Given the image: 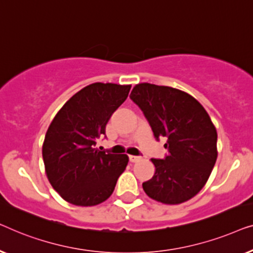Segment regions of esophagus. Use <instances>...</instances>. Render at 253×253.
I'll return each instance as SVG.
<instances>
[{
    "instance_id": "obj_1",
    "label": "esophagus",
    "mask_w": 253,
    "mask_h": 253,
    "mask_svg": "<svg viewBox=\"0 0 253 253\" xmlns=\"http://www.w3.org/2000/svg\"><path fill=\"white\" fill-rule=\"evenodd\" d=\"M138 161H141V157H138V156H129L130 163H136Z\"/></svg>"
}]
</instances>
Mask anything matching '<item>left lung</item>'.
<instances>
[{"instance_id":"8db88e82","label":"left lung","mask_w":253,"mask_h":253,"mask_svg":"<svg viewBox=\"0 0 253 253\" xmlns=\"http://www.w3.org/2000/svg\"><path fill=\"white\" fill-rule=\"evenodd\" d=\"M129 97L143 111L156 140H167L169 155L151 159L156 172L142 183L145 194L163 204L189 201L208 182L218 157V134L209 113L196 98L172 87L138 84Z\"/></svg>"}]
</instances>
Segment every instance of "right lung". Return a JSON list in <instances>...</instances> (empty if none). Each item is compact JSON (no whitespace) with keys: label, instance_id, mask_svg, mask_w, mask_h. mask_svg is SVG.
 I'll return each mask as SVG.
<instances>
[{"label":"right lung","instance_id":"right-lung-1","mask_svg":"<svg viewBox=\"0 0 253 253\" xmlns=\"http://www.w3.org/2000/svg\"><path fill=\"white\" fill-rule=\"evenodd\" d=\"M130 84L95 83L74 94L57 112L42 145L52 188L78 206L101 204L111 196L125 170L127 155L95 148L112 113L125 102Z\"/></svg>","mask_w":253,"mask_h":253}]
</instances>
